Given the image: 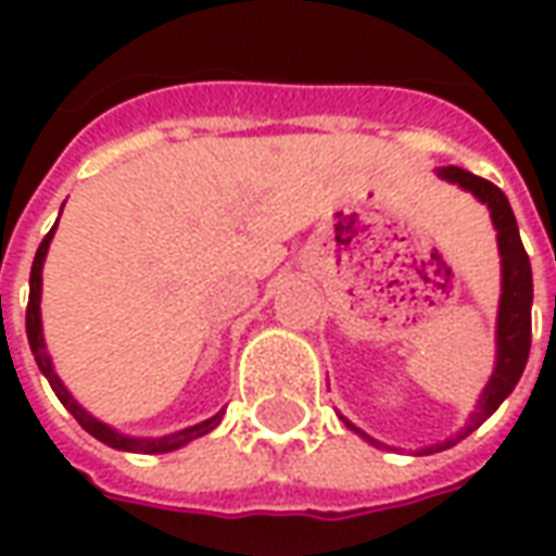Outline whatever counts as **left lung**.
Segmentation results:
<instances>
[{
    "instance_id": "8db88e82",
    "label": "left lung",
    "mask_w": 556,
    "mask_h": 556,
    "mask_svg": "<svg viewBox=\"0 0 556 556\" xmlns=\"http://www.w3.org/2000/svg\"><path fill=\"white\" fill-rule=\"evenodd\" d=\"M438 178L450 184H458L462 190L477 195L482 205L489 207L491 223L497 231V250H501V306H497V330H494V372H491L489 384L482 387L477 399V408L467 419V426L455 438H446L443 443H431L419 453H441L450 450L453 443L467 438L470 431H477L485 419L501 408V402L515 390L518 378L525 372L527 354H530V306H533V270H530V258L525 253V243L518 235V223H515L509 199L503 195L501 187H494L485 178H477L473 172L458 169V166H441ZM342 417V414H339ZM342 422L351 431H357L361 438L372 443V446H384L381 441L369 438L366 431L357 429L354 422L342 417Z\"/></svg>"
}]
</instances>
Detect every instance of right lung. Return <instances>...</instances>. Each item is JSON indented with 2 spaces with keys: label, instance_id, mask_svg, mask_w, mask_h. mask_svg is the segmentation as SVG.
I'll list each match as a JSON object with an SVG mask.
<instances>
[{
  "label": "right lung",
  "instance_id": "1",
  "mask_svg": "<svg viewBox=\"0 0 556 556\" xmlns=\"http://www.w3.org/2000/svg\"><path fill=\"white\" fill-rule=\"evenodd\" d=\"M65 207V205H62ZM62 217V214H59ZM59 226V223H55ZM55 226L50 229V235L43 238L41 247H38V253H35V262H31V274H29V306H26V337H29V349L35 354V363H38V369L41 375L50 381L53 387V393L59 396V402L65 405L74 419H77L83 429L89 431L91 438H98L106 446H113V450H122V453H172V450H178V446H187L195 438H202L207 431H214L219 426V419H223V410H217L214 417L202 419V422H195V426H187L181 431H172V434H163V438H137V434H125V431H118L110 422H103L98 419L91 410H86L79 405L74 393L67 390L65 381L59 378L53 366V357H50V351H47V342H43V325H41V274H43V262H47V250H50V241H53Z\"/></svg>",
  "mask_w": 556,
  "mask_h": 556
}]
</instances>
